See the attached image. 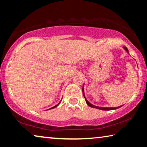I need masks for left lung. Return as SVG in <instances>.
<instances>
[{"instance_id":"8db88e82","label":"left lung","mask_w":147,"mask_h":147,"mask_svg":"<svg viewBox=\"0 0 147 147\" xmlns=\"http://www.w3.org/2000/svg\"><path fill=\"white\" fill-rule=\"evenodd\" d=\"M124 48V49L125 50V51L127 52V53L129 54V52H128V49L126 48V47H123ZM82 92H83V95H84V98H85V100H86V103H87V104H88V105L89 106H90V107H91V108H96V109H101V110H112V109H117V108H121V107L122 106H118V107H115V108H112V107H108V108H107V107H100V106H94V105H93V104H91L90 102H89L86 99V96H85V93H84V86H83V88H82Z\"/></svg>"}]
</instances>
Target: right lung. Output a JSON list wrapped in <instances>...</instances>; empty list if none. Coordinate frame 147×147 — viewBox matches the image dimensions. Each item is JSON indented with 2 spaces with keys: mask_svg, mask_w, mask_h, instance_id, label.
I'll return each instance as SVG.
<instances>
[{
  "mask_svg": "<svg viewBox=\"0 0 147 147\" xmlns=\"http://www.w3.org/2000/svg\"><path fill=\"white\" fill-rule=\"evenodd\" d=\"M61 102V101L60 102H59L58 104H56V106H54V107H53V108H50V109H53V108H56V107H57V106H58V105H59V103H60ZM49 109H47V110H49Z\"/></svg>",
  "mask_w": 147,
  "mask_h": 147,
  "instance_id": "obj_1",
  "label": "right lung"
}]
</instances>
